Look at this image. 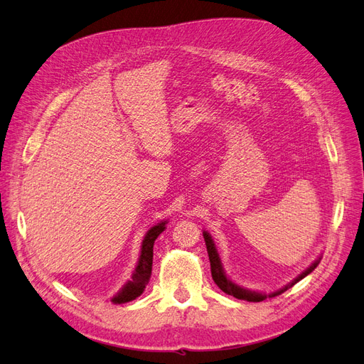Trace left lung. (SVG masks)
Here are the masks:
<instances>
[{
	"instance_id": "1",
	"label": "left lung",
	"mask_w": 364,
	"mask_h": 364,
	"mask_svg": "<svg viewBox=\"0 0 364 364\" xmlns=\"http://www.w3.org/2000/svg\"><path fill=\"white\" fill-rule=\"evenodd\" d=\"M203 238H205V245H206V250H208V257H209V262H211V274H213V279L214 282L218 285V289L225 291L226 294H230L237 297V299H243V301H247V302H261L264 299H267V297H273V296H278L281 293H284L287 289L293 287V285L296 282H299L301 279H304L306 274H310L316 267L317 264L321 262V258L316 259L310 267H308L306 270H304L299 277L294 278L289 285H285L284 289L274 291V293H270V294H264V293H258V291H250V290H246V289H241L240 285L234 284L232 281H230L226 273L223 270V266H222V261H220V257L217 253V249L214 246V241L211 238V235H209L206 230H203Z\"/></svg>"
}]
</instances>
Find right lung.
I'll list each match as a JSON object with an SVG mask.
<instances>
[{
    "instance_id": "add662e5",
    "label": "right lung",
    "mask_w": 364,
    "mask_h": 364,
    "mask_svg": "<svg viewBox=\"0 0 364 364\" xmlns=\"http://www.w3.org/2000/svg\"><path fill=\"white\" fill-rule=\"evenodd\" d=\"M165 225H167V222H161L149 229V232L146 234L144 240H142L141 255L138 259V266H136L134 274H132V281L124 284V287L112 297L114 304L130 302V301L136 299V297L141 296L142 291H144L146 285L149 284L150 277H151L153 245H155V240L159 237V234L164 232Z\"/></svg>"
}]
</instances>
